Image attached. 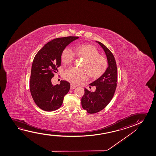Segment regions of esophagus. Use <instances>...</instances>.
Wrapping results in <instances>:
<instances>
[{"mask_svg":"<svg viewBox=\"0 0 156 156\" xmlns=\"http://www.w3.org/2000/svg\"><path fill=\"white\" fill-rule=\"evenodd\" d=\"M76 87V86L74 85L73 84H71L70 89L71 90H73Z\"/></svg>","mask_w":156,"mask_h":156,"instance_id":"obj_1","label":"esophagus"}]
</instances>
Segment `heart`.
I'll return each mask as SVG.
<instances>
[{"label": "heart", "instance_id": "b5f03b06", "mask_svg": "<svg viewBox=\"0 0 156 156\" xmlns=\"http://www.w3.org/2000/svg\"><path fill=\"white\" fill-rule=\"evenodd\" d=\"M75 53L78 56L85 58L82 64L84 69L76 66L66 69L64 73V78L71 83L77 85L87 79V75L85 70L89 76L93 78H98L106 70L108 66L107 59L100 55L98 51L92 45H78L75 51L70 47H66L62 53V61L66 64L72 62L76 57Z\"/></svg>", "mask_w": 156, "mask_h": 156}]
</instances>
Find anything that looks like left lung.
I'll list each match as a JSON object with an SVG mask.
<instances>
[{"instance_id": "left-lung-1", "label": "left lung", "mask_w": 156, "mask_h": 156, "mask_svg": "<svg viewBox=\"0 0 156 156\" xmlns=\"http://www.w3.org/2000/svg\"><path fill=\"white\" fill-rule=\"evenodd\" d=\"M105 51L108 66L104 73L90 84L95 86V92L85 88V94L81 98V105L88 113H95L105 108L113 98L117 81V68L113 54L102 43L96 41Z\"/></svg>"}]
</instances>
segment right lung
<instances>
[{"label": "right lung", "mask_w": 156, "mask_h": 156, "mask_svg": "<svg viewBox=\"0 0 156 156\" xmlns=\"http://www.w3.org/2000/svg\"><path fill=\"white\" fill-rule=\"evenodd\" d=\"M78 37L54 39L39 51L32 62L30 90L37 105L44 111H53L62 105L63 98L70 90V84L66 80L53 85L51 79L61 66L63 49Z\"/></svg>", "instance_id": "add662e5"}]
</instances>
